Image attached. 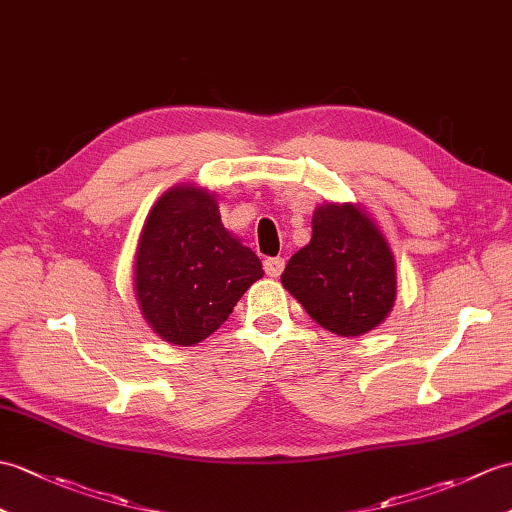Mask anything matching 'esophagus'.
<instances>
[{
	"instance_id": "1",
	"label": "esophagus",
	"mask_w": 512,
	"mask_h": 512,
	"mask_svg": "<svg viewBox=\"0 0 512 512\" xmlns=\"http://www.w3.org/2000/svg\"><path fill=\"white\" fill-rule=\"evenodd\" d=\"M283 268H285V261L281 257H268L264 261V270H266L268 277H279Z\"/></svg>"
}]
</instances>
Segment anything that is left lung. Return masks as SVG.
Here are the masks:
<instances>
[{
	"instance_id": "obj_1",
	"label": "left lung",
	"mask_w": 512,
	"mask_h": 512,
	"mask_svg": "<svg viewBox=\"0 0 512 512\" xmlns=\"http://www.w3.org/2000/svg\"><path fill=\"white\" fill-rule=\"evenodd\" d=\"M281 283L320 327L362 336L395 305V257L360 205L327 202L316 207L312 240L290 257Z\"/></svg>"
}]
</instances>
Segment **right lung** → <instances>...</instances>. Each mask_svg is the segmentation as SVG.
Here are the masks:
<instances>
[{"label":"right lung","mask_w":512,"mask_h":512,"mask_svg":"<svg viewBox=\"0 0 512 512\" xmlns=\"http://www.w3.org/2000/svg\"><path fill=\"white\" fill-rule=\"evenodd\" d=\"M261 277L259 257L224 229L216 194L178 185L154 202L135 255V296L154 334L192 347Z\"/></svg>","instance_id":"1"}]
</instances>
